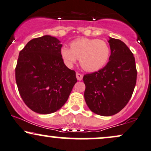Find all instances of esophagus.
I'll use <instances>...</instances> for the list:
<instances>
[{"instance_id": "1", "label": "esophagus", "mask_w": 151, "mask_h": 151, "mask_svg": "<svg viewBox=\"0 0 151 151\" xmlns=\"http://www.w3.org/2000/svg\"><path fill=\"white\" fill-rule=\"evenodd\" d=\"M76 76H77V79H78L79 81H81V79H82L83 78V75L80 73H79V72H77V74H76Z\"/></svg>"}]
</instances>
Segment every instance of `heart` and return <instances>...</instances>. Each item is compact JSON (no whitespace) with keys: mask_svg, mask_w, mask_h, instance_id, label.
I'll list each match as a JSON object with an SVG mask.
<instances>
[{"mask_svg":"<svg viewBox=\"0 0 151 151\" xmlns=\"http://www.w3.org/2000/svg\"><path fill=\"white\" fill-rule=\"evenodd\" d=\"M111 50L108 43L99 39L81 38L70 44V49L63 47L61 56L68 67H72L79 59L81 67L85 71L93 72L106 65Z\"/></svg>","mask_w":151,"mask_h":151,"instance_id":"b5f03b06","label":"heart"}]
</instances>
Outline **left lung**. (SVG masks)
Here are the masks:
<instances>
[{
  "mask_svg": "<svg viewBox=\"0 0 151 151\" xmlns=\"http://www.w3.org/2000/svg\"><path fill=\"white\" fill-rule=\"evenodd\" d=\"M109 61L98 72L84 74V99L90 110L109 116L122 110L132 96L137 70L132 52L124 42L110 37Z\"/></svg>",
  "mask_w": 151,
  "mask_h": 151,
  "instance_id": "obj_1",
  "label": "left lung"
}]
</instances>
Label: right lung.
<instances>
[{"instance_id": "add662e5", "label": "right lung", "mask_w": 151, "mask_h": 151, "mask_svg": "<svg viewBox=\"0 0 151 151\" xmlns=\"http://www.w3.org/2000/svg\"><path fill=\"white\" fill-rule=\"evenodd\" d=\"M62 45L50 35L34 38L19 53L15 81L22 99L36 113L57 111L77 81L75 71L65 65Z\"/></svg>"}]
</instances>
